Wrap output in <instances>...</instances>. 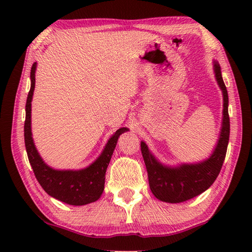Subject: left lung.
<instances>
[{
  "mask_svg": "<svg viewBox=\"0 0 252 252\" xmlns=\"http://www.w3.org/2000/svg\"><path fill=\"white\" fill-rule=\"evenodd\" d=\"M213 72L223 97V110L219 138L211 155L204 160L191 163L164 164L150 151L147 143L141 141V152L146 163L149 186L160 201L180 203L201 194L208 190L219 176L229 143L230 120L228 113V91L221 75L218 61L213 60Z\"/></svg>",
  "mask_w": 252,
  "mask_h": 252,
  "instance_id": "8db88e82",
  "label": "left lung"
}]
</instances>
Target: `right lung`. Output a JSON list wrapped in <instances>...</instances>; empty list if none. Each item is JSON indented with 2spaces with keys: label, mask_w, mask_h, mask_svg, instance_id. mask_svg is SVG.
<instances>
[{
  "label": "right lung",
  "mask_w": 252,
  "mask_h": 252,
  "mask_svg": "<svg viewBox=\"0 0 252 252\" xmlns=\"http://www.w3.org/2000/svg\"><path fill=\"white\" fill-rule=\"evenodd\" d=\"M36 62L31 69V89L28 94L25 105L24 141L30 164L37 181L51 197L71 206H84L99 200L104 190L105 171L117 147L119 136L129 131L127 127H120L110 136L100 156L83 169L60 170L50 167L42 159L34 144L31 129V102L35 88Z\"/></svg>",
  "instance_id": "right-lung-1"
}]
</instances>
